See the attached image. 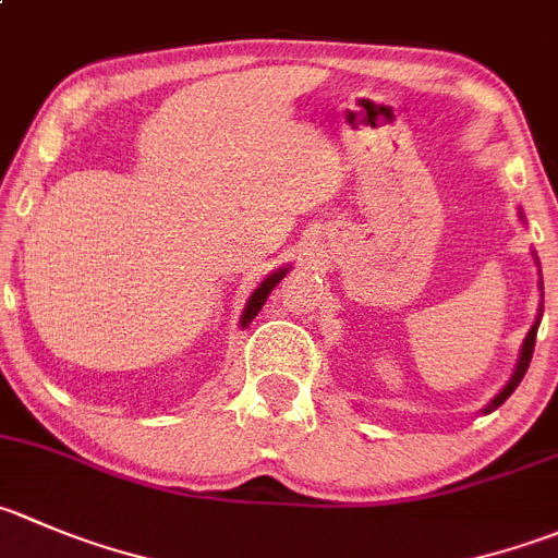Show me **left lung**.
<instances>
[{
  "mask_svg": "<svg viewBox=\"0 0 558 558\" xmlns=\"http://www.w3.org/2000/svg\"><path fill=\"white\" fill-rule=\"evenodd\" d=\"M539 289H543V286H539ZM537 327H539V322L534 324L532 329H529V335H526V340H523V349H521V360H518V367H515V373H512V378H510V384H507L505 389H501L499 395H496L494 400H490V405L485 411H494V409H499L501 403H505L507 398H510L512 392H515V387L518 384H521V378L526 376V371H529V362H532V354H534V340H537Z\"/></svg>",
  "mask_w": 558,
  "mask_h": 558,
  "instance_id": "1",
  "label": "left lung"
}]
</instances>
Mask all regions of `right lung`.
<instances>
[{"instance_id": "add662e5", "label": "right lung", "mask_w": 558, "mask_h": 558, "mask_svg": "<svg viewBox=\"0 0 558 558\" xmlns=\"http://www.w3.org/2000/svg\"><path fill=\"white\" fill-rule=\"evenodd\" d=\"M286 272H289V269H280V272L269 275V278L264 280V283L258 286L256 291H253V296H251V300H247V307H245V313H242V327H247V324H251L253 318H256V313L262 311V305H264V302H267L269 291H272L275 286H278L280 280H283V275H286Z\"/></svg>"}]
</instances>
